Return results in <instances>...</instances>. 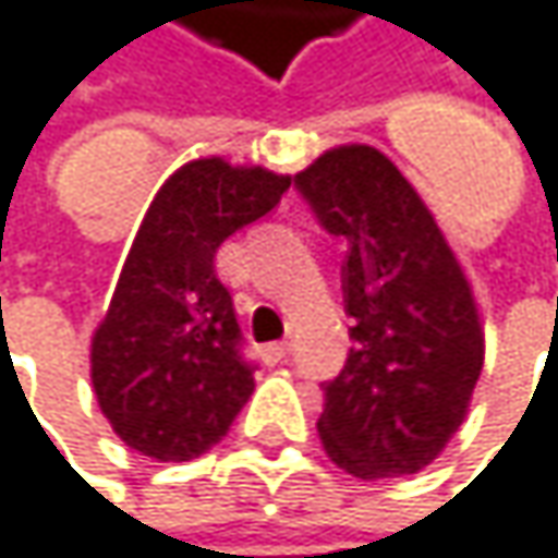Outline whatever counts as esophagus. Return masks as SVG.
<instances>
[{
    "label": "esophagus",
    "mask_w": 558,
    "mask_h": 558,
    "mask_svg": "<svg viewBox=\"0 0 558 558\" xmlns=\"http://www.w3.org/2000/svg\"><path fill=\"white\" fill-rule=\"evenodd\" d=\"M289 351H292V344H289V341H276V344H266V348H263V361L276 367V364H282V361L289 357Z\"/></svg>",
    "instance_id": "esophagus-1"
}]
</instances>
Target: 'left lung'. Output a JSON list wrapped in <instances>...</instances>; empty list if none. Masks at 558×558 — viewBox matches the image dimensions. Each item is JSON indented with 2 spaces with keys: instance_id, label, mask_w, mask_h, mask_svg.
Returning <instances> with one entry per match:
<instances>
[{
  "instance_id": "1",
  "label": "left lung",
  "mask_w": 558,
  "mask_h": 558,
  "mask_svg": "<svg viewBox=\"0 0 558 558\" xmlns=\"http://www.w3.org/2000/svg\"><path fill=\"white\" fill-rule=\"evenodd\" d=\"M331 236L348 240L344 371L322 384L318 435L354 477L416 474L464 422L484 367L471 286L403 171L371 145H338L295 174Z\"/></svg>"
}]
</instances>
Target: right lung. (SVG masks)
I'll return each instance as SVG.
<instances>
[{
    "mask_svg": "<svg viewBox=\"0 0 558 558\" xmlns=\"http://www.w3.org/2000/svg\"><path fill=\"white\" fill-rule=\"evenodd\" d=\"M292 178L197 158L155 194L90 344V380L113 432L155 461L214 448L253 393L220 243L266 217Z\"/></svg>",
    "mask_w": 558,
    "mask_h": 558,
    "instance_id": "right-lung-1",
    "label": "right lung"
}]
</instances>
